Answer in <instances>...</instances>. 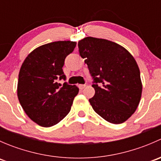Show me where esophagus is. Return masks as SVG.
I'll return each mask as SVG.
<instances>
[{
	"label": "esophagus",
	"mask_w": 161,
	"mask_h": 161,
	"mask_svg": "<svg viewBox=\"0 0 161 161\" xmlns=\"http://www.w3.org/2000/svg\"><path fill=\"white\" fill-rule=\"evenodd\" d=\"M85 87H86V85H83V84H80V85H79V88L80 89V90H83Z\"/></svg>",
	"instance_id": "obj_1"
}]
</instances>
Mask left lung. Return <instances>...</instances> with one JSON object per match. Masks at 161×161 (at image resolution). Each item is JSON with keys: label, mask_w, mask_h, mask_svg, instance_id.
Masks as SVG:
<instances>
[{"label": "left lung", "mask_w": 161, "mask_h": 161, "mask_svg": "<svg viewBox=\"0 0 161 161\" xmlns=\"http://www.w3.org/2000/svg\"><path fill=\"white\" fill-rule=\"evenodd\" d=\"M93 82L92 109L113 124H121L134 114L142 95L140 71L125 48L104 39L86 37L78 43Z\"/></svg>", "instance_id": "8db88e82"}]
</instances>
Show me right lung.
<instances>
[{"label": "right lung", "instance_id": "right-lung-1", "mask_svg": "<svg viewBox=\"0 0 161 161\" xmlns=\"http://www.w3.org/2000/svg\"><path fill=\"white\" fill-rule=\"evenodd\" d=\"M75 46L73 41L47 43L32 50L22 63L18 98L29 118L42 127L61 121L69 113L79 92L76 86L59 83V80H66L62 68Z\"/></svg>", "mask_w": 161, "mask_h": 161}]
</instances>
